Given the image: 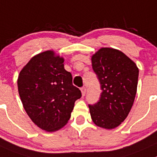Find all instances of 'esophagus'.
<instances>
[{"label":"esophagus","instance_id":"obj_1","mask_svg":"<svg viewBox=\"0 0 157 157\" xmlns=\"http://www.w3.org/2000/svg\"><path fill=\"white\" fill-rule=\"evenodd\" d=\"M81 91H82V95L84 96L85 95H86V89L85 86H83V87L81 88Z\"/></svg>","mask_w":157,"mask_h":157}]
</instances>
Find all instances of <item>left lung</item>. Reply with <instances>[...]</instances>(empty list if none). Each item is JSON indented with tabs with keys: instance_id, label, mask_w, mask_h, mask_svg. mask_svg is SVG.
I'll use <instances>...</instances> for the list:
<instances>
[{
	"instance_id": "left-lung-1",
	"label": "left lung",
	"mask_w": 157,
	"mask_h": 157,
	"mask_svg": "<svg viewBox=\"0 0 157 157\" xmlns=\"http://www.w3.org/2000/svg\"><path fill=\"white\" fill-rule=\"evenodd\" d=\"M93 71L101 85L99 100L89 104L91 117L95 125L114 129L123 122L136 94L139 69L124 53L102 48L92 57Z\"/></svg>"
}]
</instances>
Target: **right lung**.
Instances as JSON below:
<instances>
[{
  "mask_svg": "<svg viewBox=\"0 0 157 157\" xmlns=\"http://www.w3.org/2000/svg\"><path fill=\"white\" fill-rule=\"evenodd\" d=\"M63 63V58L46 51L28 62L17 79L19 95L28 116L48 132L59 130L66 124L75 102L82 97Z\"/></svg>",
  "mask_w": 157,
  "mask_h": 157,
  "instance_id": "add662e5",
  "label": "right lung"
}]
</instances>
